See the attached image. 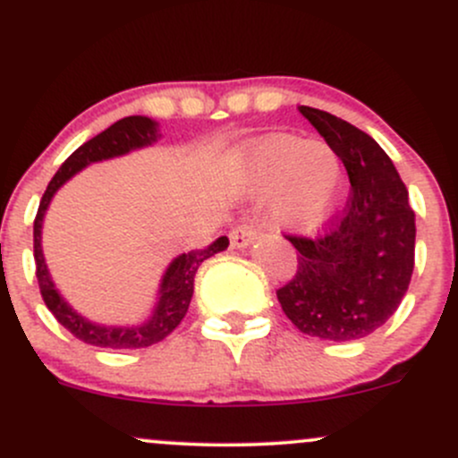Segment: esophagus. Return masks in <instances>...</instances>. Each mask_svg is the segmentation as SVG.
Returning <instances> with one entry per match:
<instances>
[{
	"mask_svg": "<svg viewBox=\"0 0 458 458\" xmlns=\"http://www.w3.org/2000/svg\"><path fill=\"white\" fill-rule=\"evenodd\" d=\"M254 239H257V225L248 224V221H245V224H239L237 228H233V233H230V243L237 250L248 248Z\"/></svg>",
	"mask_w": 458,
	"mask_h": 458,
	"instance_id": "34e87169",
	"label": "esophagus"
}]
</instances>
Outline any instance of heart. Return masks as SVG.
<instances>
[{
  "label": "heart",
  "mask_w": 458,
  "mask_h": 458,
  "mask_svg": "<svg viewBox=\"0 0 458 458\" xmlns=\"http://www.w3.org/2000/svg\"><path fill=\"white\" fill-rule=\"evenodd\" d=\"M250 184L274 192V219L290 230H314L334 210L343 168L329 144L276 133L250 151Z\"/></svg>",
  "instance_id": "obj_1"
}]
</instances>
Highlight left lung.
<instances>
[{"instance_id":"1","label":"left lung","mask_w":458,"mask_h":458,"mask_svg":"<svg viewBox=\"0 0 458 458\" xmlns=\"http://www.w3.org/2000/svg\"><path fill=\"white\" fill-rule=\"evenodd\" d=\"M349 173L343 215L318 237L287 234L298 269L276 292L283 311L307 335L334 343L367 338L397 311L415 267V213L408 191L369 133L301 105Z\"/></svg>"}]
</instances>
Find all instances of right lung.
Returning <instances> with one entry per match:
<instances>
[{
    "label": "right lung",
    "instance_id": "1",
    "mask_svg": "<svg viewBox=\"0 0 458 458\" xmlns=\"http://www.w3.org/2000/svg\"><path fill=\"white\" fill-rule=\"evenodd\" d=\"M160 133H157L156 120L147 118V115H127V118L118 120L112 127L105 129L103 133L94 136L83 147L76 148L70 157L61 165L59 171L47 184L46 192L38 204L37 216H35V263H37V281L38 290H41L43 302L52 316L83 343L103 346V349H144V346L157 344L165 340L173 329L182 322L186 316L192 298V290H195V274L206 259L215 257L216 252H224L228 248V237H219L206 250H192L189 254H180L171 261L166 267L165 276H162L160 292H157V305L153 310L151 318L142 325L136 327H107V325H96V322L88 320L81 314H76L65 298L61 296L59 290L52 283L50 272H47L46 259H43L41 250V225L43 215H46L47 206H50L55 192L65 184L70 177L76 173L83 171L91 162H103L109 157L124 156L136 148L148 147V144L157 142Z\"/></svg>",
    "mask_w": 458,
    "mask_h": 458
}]
</instances>
